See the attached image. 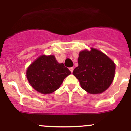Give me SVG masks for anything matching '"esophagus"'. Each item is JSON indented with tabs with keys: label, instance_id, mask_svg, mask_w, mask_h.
I'll return each instance as SVG.
<instances>
[{
	"label": "esophagus",
	"instance_id": "34e87169",
	"mask_svg": "<svg viewBox=\"0 0 131 131\" xmlns=\"http://www.w3.org/2000/svg\"><path fill=\"white\" fill-rule=\"evenodd\" d=\"M73 69H74V68H73V67H71V68H69V70H70V71H71V73H73Z\"/></svg>",
	"mask_w": 131,
	"mask_h": 131
}]
</instances>
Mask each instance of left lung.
<instances>
[{
	"label": "left lung",
	"instance_id": "left-lung-1",
	"mask_svg": "<svg viewBox=\"0 0 131 131\" xmlns=\"http://www.w3.org/2000/svg\"><path fill=\"white\" fill-rule=\"evenodd\" d=\"M78 63L73 74L78 79L82 89L89 93H102L113 82L115 63L98 49L91 48V50L80 52Z\"/></svg>",
	"mask_w": 131,
	"mask_h": 131
}]
</instances>
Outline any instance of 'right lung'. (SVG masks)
I'll return each instance as SVG.
<instances>
[{"label": "right lung", "mask_w": 131, "mask_h": 131, "mask_svg": "<svg viewBox=\"0 0 131 131\" xmlns=\"http://www.w3.org/2000/svg\"><path fill=\"white\" fill-rule=\"evenodd\" d=\"M70 74L68 68L63 63H58L54 55H42L27 68L26 77L35 90L47 94L58 89Z\"/></svg>", "instance_id": "obj_1"}]
</instances>
